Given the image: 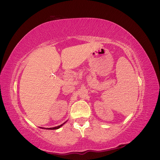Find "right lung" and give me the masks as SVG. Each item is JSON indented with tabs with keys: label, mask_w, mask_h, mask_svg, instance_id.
Wrapping results in <instances>:
<instances>
[{
	"label": "right lung",
	"mask_w": 160,
	"mask_h": 160,
	"mask_svg": "<svg viewBox=\"0 0 160 160\" xmlns=\"http://www.w3.org/2000/svg\"><path fill=\"white\" fill-rule=\"evenodd\" d=\"M66 122H64L63 123H62V124L60 125V126H56V127H53V128H45V129H48V130H56V129H58V128H60L61 126H63Z\"/></svg>",
	"instance_id": "obj_1"
}]
</instances>
